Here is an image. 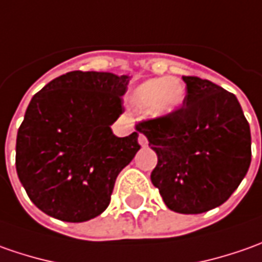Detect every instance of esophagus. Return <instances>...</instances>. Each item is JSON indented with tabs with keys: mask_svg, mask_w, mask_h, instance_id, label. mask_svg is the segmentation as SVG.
Here are the masks:
<instances>
[{
	"mask_svg": "<svg viewBox=\"0 0 262 262\" xmlns=\"http://www.w3.org/2000/svg\"><path fill=\"white\" fill-rule=\"evenodd\" d=\"M139 145L140 146H148V139H146V136L143 135V133H140L139 135Z\"/></svg>",
	"mask_w": 262,
	"mask_h": 262,
	"instance_id": "34e87169",
	"label": "esophagus"
}]
</instances>
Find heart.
Returning <instances> with one entry per match:
<instances>
[{
    "mask_svg": "<svg viewBox=\"0 0 262 262\" xmlns=\"http://www.w3.org/2000/svg\"><path fill=\"white\" fill-rule=\"evenodd\" d=\"M185 100V85L180 78L165 77L146 79L130 94L135 108L152 119H165L177 113Z\"/></svg>",
    "mask_w": 262,
    "mask_h": 262,
    "instance_id": "1",
    "label": "heart"
}]
</instances>
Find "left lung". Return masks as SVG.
I'll use <instances>...</instances> for the list:
<instances>
[{"label":"left lung","instance_id":"obj_1","mask_svg":"<svg viewBox=\"0 0 262 262\" xmlns=\"http://www.w3.org/2000/svg\"><path fill=\"white\" fill-rule=\"evenodd\" d=\"M183 107L169 117L140 122L158 155L150 181L169 210L199 214L223 204L251 164V130L238 98L197 77H183Z\"/></svg>","mask_w":262,"mask_h":262}]
</instances>
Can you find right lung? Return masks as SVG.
Here are the masks:
<instances>
[{
  "label": "right lung",
  "instance_id": "obj_1",
  "mask_svg": "<svg viewBox=\"0 0 262 262\" xmlns=\"http://www.w3.org/2000/svg\"><path fill=\"white\" fill-rule=\"evenodd\" d=\"M130 77L72 71L33 95L17 133L15 168L41 212L63 222L94 219L107 209L116 178L136 152L112 124L123 113Z\"/></svg>",
  "mask_w": 262,
  "mask_h": 262
}]
</instances>
